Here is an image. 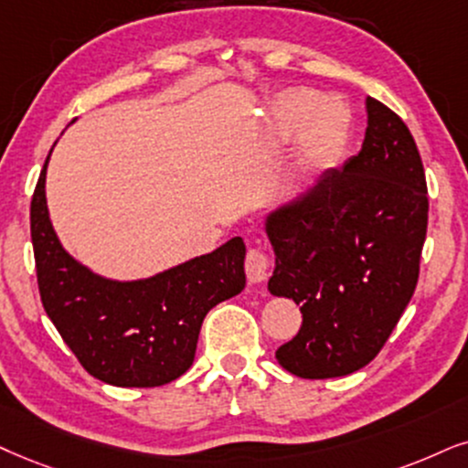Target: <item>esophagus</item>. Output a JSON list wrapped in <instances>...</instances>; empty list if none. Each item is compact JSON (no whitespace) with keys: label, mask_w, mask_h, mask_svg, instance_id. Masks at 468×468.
Listing matches in <instances>:
<instances>
[{"label":"esophagus","mask_w":468,"mask_h":468,"mask_svg":"<svg viewBox=\"0 0 468 468\" xmlns=\"http://www.w3.org/2000/svg\"><path fill=\"white\" fill-rule=\"evenodd\" d=\"M246 276L252 285H261L274 270V261L270 259V254L263 248H250L246 254Z\"/></svg>","instance_id":"esophagus-1"}]
</instances>
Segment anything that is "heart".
I'll list each match as a JSON object with an SVG mask.
<instances>
[{
	"mask_svg": "<svg viewBox=\"0 0 468 468\" xmlns=\"http://www.w3.org/2000/svg\"><path fill=\"white\" fill-rule=\"evenodd\" d=\"M270 132L276 140H300L295 170L317 175L333 168L352 142L354 121L346 105L311 88H292L278 94L270 112Z\"/></svg>",
	"mask_w": 468,
	"mask_h": 468,
	"instance_id": "heart-1",
	"label": "heart"
}]
</instances>
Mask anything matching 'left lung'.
<instances>
[{"label":"left lung","mask_w":468,"mask_h":468,"mask_svg":"<svg viewBox=\"0 0 468 468\" xmlns=\"http://www.w3.org/2000/svg\"><path fill=\"white\" fill-rule=\"evenodd\" d=\"M428 186L406 122L367 97L363 149L265 220L276 268L268 289L300 304L303 326L276 350L306 380L371 363L419 281Z\"/></svg>","instance_id":"1"}]
</instances>
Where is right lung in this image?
Instances as JSON below:
<instances>
[{
  "label": "right lung",
  "mask_w": 468,
  "mask_h": 468,
  "mask_svg": "<svg viewBox=\"0 0 468 468\" xmlns=\"http://www.w3.org/2000/svg\"><path fill=\"white\" fill-rule=\"evenodd\" d=\"M51 155V153H49ZM29 207L38 292L81 367L114 387H162L194 363L207 313L246 285L241 238L144 281H110L77 263L51 227L45 175Z\"/></svg>",
  "instance_id": "right-lung-1"
}]
</instances>
